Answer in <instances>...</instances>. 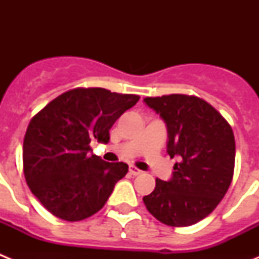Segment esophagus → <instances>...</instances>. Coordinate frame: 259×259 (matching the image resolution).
Segmentation results:
<instances>
[{
	"mask_svg": "<svg viewBox=\"0 0 259 259\" xmlns=\"http://www.w3.org/2000/svg\"><path fill=\"white\" fill-rule=\"evenodd\" d=\"M130 174L134 176H137V175H140V174H143V171L139 170V168H136L135 166H130Z\"/></svg>",
	"mask_w": 259,
	"mask_h": 259,
	"instance_id": "34e87169",
	"label": "esophagus"
}]
</instances>
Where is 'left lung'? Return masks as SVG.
I'll list each match as a JSON object with an SVG mask.
<instances>
[{"mask_svg":"<svg viewBox=\"0 0 259 259\" xmlns=\"http://www.w3.org/2000/svg\"><path fill=\"white\" fill-rule=\"evenodd\" d=\"M167 127V153L179 162L170 180H155L143 198L150 214L171 227H187L218 206L232 182L235 137L221 114L194 96L144 98Z\"/></svg>","mask_w":259,"mask_h":259,"instance_id":"left-lung-1","label":"left lung"}]
</instances>
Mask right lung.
I'll return each mask as SVG.
<instances>
[{
  "instance_id": "obj_1",
  "label": "right lung",
  "mask_w": 259,
  "mask_h": 259,
  "mask_svg": "<svg viewBox=\"0 0 259 259\" xmlns=\"http://www.w3.org/2000/svg\"><path fill=\"white\" fill-rule=\"evenodd\" d=\"M139 98L76 88L32 118L23 143L24 176L32 193L57 218L77 222L96 214L128 172L123 162L89 155V144L109 143L110 128Z\"/></svg>"
}]
</instances>
